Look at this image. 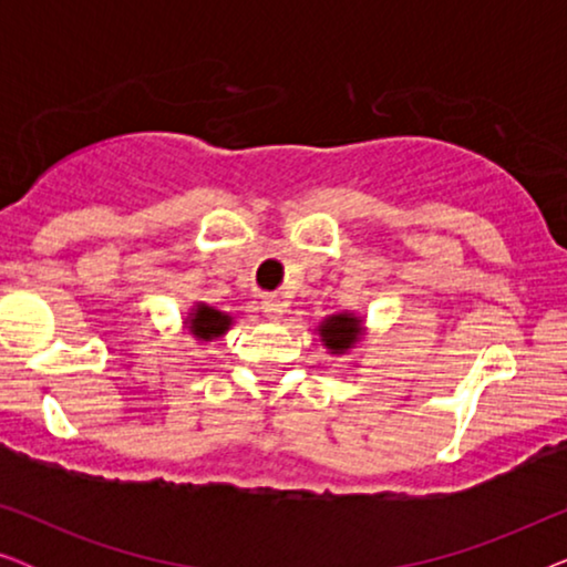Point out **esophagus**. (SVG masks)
I'll list each match as a JSON object with an SVG mask.
<instances>
[{
	"mask_svg": "<svg viewBox=\"0 0 567 567\" xmlns=\"http://www.w3.org/2000/svg\"><path fill=\"white\" fill-rule=\"evenodd\" d=\"M286 301L281 297H276V293H270V297L262 299V312H266L270 320H278V317L286 315Z\"/></svg>",
	"mask_w": 567,
	"mask_h": 567,
	"instance_id": "1",
	"label": "esophagus"
}]
</instances>
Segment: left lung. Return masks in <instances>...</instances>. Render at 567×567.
<instances>
[{"label":"left lung","mask_w":567,"mask_h":567,"mask_svg":"<svg viewBox=\"0 0 567 567\" xmlns=\"http://www.w3.org/2000/svg\"><path fill=\"white\" fill-rule=\"evenodd\" d=\"M317 332H320V340L322 346L328 348V353L343 355L351 351V348H355V343H359L367 330H363V320L359 315L338 312V315L324 317Z\"/></svg>","instance_id":"1"}]
</instances>
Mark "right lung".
Masks as SVG:
<instances>
[{
	"label": "right lung",
	"instance_id": "1",
	"mask_svg": "<svg viewBox=\"0 0 567 567\" xmlns=\"http://www.w3.org/2000/svg\"><path fill=\"white\" fill-rule=\"evenodd\" d=\"M231 322H235V317L221 312V309L216 307H208L204 301H196V307L190 309L188 317H185V328H188L190 336L200 340V343L221 338L224 332L231 328Z\"/></svg>",
	"mask_w": 567,
	"mask_h": 567
}]
</instances>
